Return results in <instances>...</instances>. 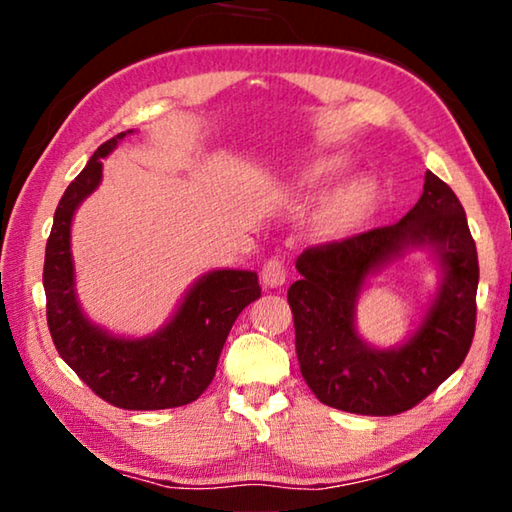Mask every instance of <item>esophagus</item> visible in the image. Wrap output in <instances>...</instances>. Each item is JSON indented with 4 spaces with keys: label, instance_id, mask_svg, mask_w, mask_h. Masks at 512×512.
<instances>
[{
    "label": "esophagus",
    "instance_id": "34e87169",
    "mask_svg": "<svg viewBox=\"0 0 512 512\" xmlns=\"http://www.w3.org/2000/svg\"><path fill=\"white\" fill-rule=\"evenodd\" d=\"M262 282L268 289H277L287 282V266H284L282 259L271 257L268 262L262 266Z\"/></svg>",
    "mask_w": 512,
    "mask_h": 512
}]
</instances>
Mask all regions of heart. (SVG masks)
<instances>
[{
  "label": "heart",
  "instance_id": "heart-1",
  "mask_svg": "<svg viewBox=\"0 0 512 512\" xmlns=\"http://www.w3.org/2000/svg\"><path fill=\"white\" fill-rule=\"evenodd\" d=\"M348 158L339 153H320L314 158L298 162L289 171L284 192L289 196H307L332 183L341 173L348 169ZM372 201V185L366 178L350 180L348 185L336 189L332 196H327L314 216V228L320 237L341 239L357 228L368 205Z\"/></svg>",
  "mask_w": 512,
  "mask_h": 512
}]
</instances>
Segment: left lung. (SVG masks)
<instances>
[{
    "mask_svg": "<svg viewBox=\"0 0 512 512\" xmlns=\"http://www.w3.org/2000/svg\"><path fill=\"white\" fill-rule=\"evenodd\" d=\"M411 252L429 254L439 284L414 332L377 349L356 329V305L370 276ZM300 280L287 293L300 372L320 402L359 415L413 409L458 370L476 323L479 259L463 205L431 171L413 210L393 225L296 259Z\"/></svg>",
    "mask_w": 512,
    "mask_h": 512,
    "instance_id": "8db88e82",
    "label": "left lung"
}]
</instances>
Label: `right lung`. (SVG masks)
<instances>
[{
    "label": "right lung",
    "instance_id": "obj_1",
    "mask_svg": "<svg viewBox=\"0 0 512 512\" xmlns=\"http://www.w3.org/2000/svg\"><path fill=\"white\" fill-rule=\"evenodd\" d=\"M94 151L56 207L45 250L47 323L60 357L101 400L128 411L185 406L214 379L223 343L237 316L262 296L255 271H207L185 291L176 311L146 336H121L85 314L76 293L72 221L79 205L99 187L103 158L126 135Z\"/></svg>",
    "mask_w": 512,
    "mask_h": 512
}]
</instances>
